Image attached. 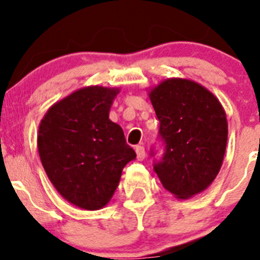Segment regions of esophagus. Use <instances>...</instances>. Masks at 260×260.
<instances>
[{
	"label": "esophagus",
	"mask_w": 260,
	"mask_h": 260,
	"mask_svg": "<svg viewBox=\"0 0 260 260\" xmlns=\"http://www.w3.org/2000/svg\"><path fill=\"white\" fill-rule=\"evenodd\" d=\"M136 153H137V158H138V161H142V159H145V157H146L145 147L141 146V145L136 146Z\"/></svg>",
	"instance_id": "obj_1"
}]
</instances>
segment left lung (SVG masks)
<instances>
[{
	"label": "left lung",
	"instance_id": "obj_1",
	"mask_svg": "<svg viewBox=\"0 0 260 260\" xmlns=\"http://www.w3.org/2000/svg\"><path fill=\"white\" fill-rule=\"evenodd\" d=\"M149 98L164 145L162 157L154 159V172L176 198H191L219 174L228 141L226 114L208 89L191 80L162 81Z\"/></svg>",
	"mask_w": 260,
	"mask_h": 260
}]
</instances>
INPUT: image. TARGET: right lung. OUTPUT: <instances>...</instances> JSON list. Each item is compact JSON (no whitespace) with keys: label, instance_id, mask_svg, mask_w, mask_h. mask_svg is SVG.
Wrapping results in <instances>:
<instances>
[{"label":"right lung","instance_id":"1","mask_svg":"<svg viewBox=\"0 0 260 260\" xmlns=\"http://www.w3.org/2000/svg\"><path fill=\"white\" fill-rule=\"evenodd\" d=\"M118 89L88 86L49 109L39 127L41 164L57 192L85 210L108 204L122 170L136 158L123 129L109 119Z\"/></svg>","mask_w":260,"mask_h":260}]
</instances>
